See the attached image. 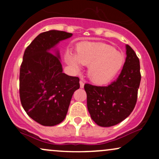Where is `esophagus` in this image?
<instances>
[{
	"label": "esophagus",
	"mask_w": 159,
	"mask_h": 159,
	"mask_svg": "<svg viewBox=\"0 0 159 159\" xmlns=\"http://www.w3.org/2000/svg\"><path fill=\"white\" fill-rule=\"evenodd\" d=\"M79 83H80V87H81V88H83L84 86V81H80Z\"/></svg>",
	"instance_id": "esophagus-1"
}]
</instances>
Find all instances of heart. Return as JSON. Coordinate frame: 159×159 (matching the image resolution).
I'll list each match as a JSON object with an SVG mask.
<instances>
[{"mask_svg": "<svg viewBox=\"0 0 159 159\" xmlns=\"http://www.w3.org/2000/svg\"><path fill=\"white\" fill-rule=\"evenodd\" d=\"M75 54H65V61L74 71L82 65L88 66L87 75L94 83L105 84L115 77L122 69L125 57L111 45L102 43L81 42L76 45Z\"/></svg>", "mask_w": 159, "mask_h": 159, "instance_id": "heart-1", "label": "heart"}]
</instances>
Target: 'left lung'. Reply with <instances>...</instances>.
Masks as SVG:
<instances>
[{
  "mask_svg": "<svg viewBox=\"0 0 159 159\" xmlns=\"http://www.w3.org/2000/svg\"><path fill=\"white\" fill-rule=\"evenodd\" d=\"M140 79L139 59L126 45V59L116 81L107 87L84 84L92 120L99 126L110 127L128 117L135 107Z\"/></svg>",
  "mask_w": 159,
  "mask_h": 159,
  "instance_id": "left-lung-1",
  "label": "left lung"
}]
</instances>
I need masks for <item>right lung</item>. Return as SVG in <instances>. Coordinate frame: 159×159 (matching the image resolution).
Returning <instances> with one entry per match:
<instances>
[{"label": "right lung", "instance_id": "add662e5", "mask_svg": "<svg viewBox=\"0 0 159 159\" xmlns=\"http://www.w3.org/2000/svg\"><path fill=\"white\" fill-rule=\"evenodd\" d=\"M72 34L52 30L40 34L25 49L20 68L19 94L24 110L36 123L53 126L66 116L79 78L63 72L60 54L51 52Z\"/></svg>", "mask_w": 159, "mask_h": 159}]
</instances>
